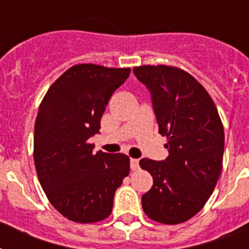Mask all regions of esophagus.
I'll return each instance as SVG.
<instances>
[{
  "mask_svg": "<svg viewBox=\"0 0 249 249\" xmlns=\"http://www.w3.org/2000/svg\"><path fill=\"white\" fill-rule=\"evenodd\" d=\"M130 169L131 170H138L139 169V160L131 159L130 160Z\"/></svg>",
  "mask_w": 249,
  "mask_h": 249,
  "instance_id": "esophagus-1",
  "label": "esophagus"
}]
</instances>
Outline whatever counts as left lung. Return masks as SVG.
Segmentation results:
<instances>
[{
    "mask_svg": "<svg viewBox=\"0 0 249 249\" xmlns=\"http://www.w3.org/2000/svg\"><path fill=\"white\" fill-rule=\"evenodd\" d=\"M133 72L151 92L169 151L165 161H139L153 178L152 188L142 196L143 211L157 223H185L203 209L219 180L223 123L209 92L189 72L166 65L137 66Z\"/></svg>",
    "mask_w": 249,
    "mask_h": 249,
    "instance_id": "obj_1",
    "label": "left lung"
}]
</instances>
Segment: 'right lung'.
Instances as JSON below:
<instances>
[{"label": "right lung", "mask_w": 249, "mask_h": 249, "mask_svg": "<svg viewBox=\"0 0 249 249\" xmlns=\"http://www.w3.org/2000/svg\"><path fill=\"white\" fill-rule=\"evenodd\" d=\"M130 68L78 64L48 88L34 124V165L48 201L68 220L102 221L112 211L115 192L128 177L124 153H93L89 138Z\"/></svg>", "instance_id": "obj_1"}]
</instances>
